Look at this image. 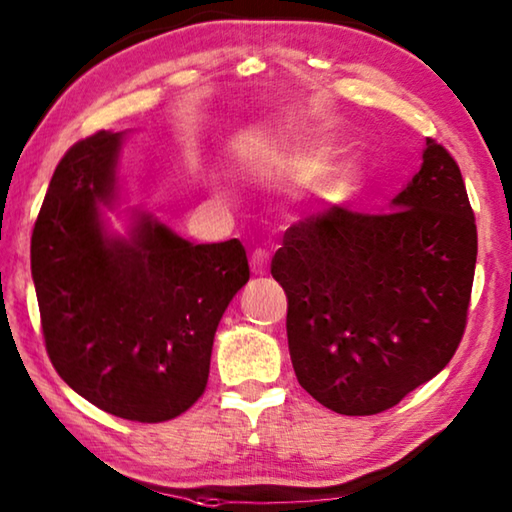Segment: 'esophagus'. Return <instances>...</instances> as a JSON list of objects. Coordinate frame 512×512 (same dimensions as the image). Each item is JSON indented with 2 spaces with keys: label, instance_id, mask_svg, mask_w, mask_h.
<instances>
[{
  "label": "esophagus",
  "instance_id": "obj_1",
  "mask_svg": "<svg viewBox=\"0 0 512 512\" xmlns=\"http://www.w3.org/2000/svg\"><path fill=\"white\" fill-rule=\"evenodd\" d=\"M250 269H253L255 276H264L266 269H269V250L255 248L253 255H250Z\"/></svg>",
  "mask_w": 512,
  "mask_h": 512
}]
</instances>
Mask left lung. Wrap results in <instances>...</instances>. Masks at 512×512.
Masks as SVG:
<instances>
[{"label": "left lung", "instance_id": "1", "mask_svg": "<svg viewBox=\"0 0 512 512\" xmlns=\"http://www.w3.org/2000/svg\"><path fill=\"white\" fill-rule=\"evenodd\" d=\"M476 255L460 165L432 137L393 211L333 207L289 227L271 276L299 384L335 414L372 416L439 375L467 329Z\"/></svg>", "mask_w": 512, "mask_h": 512}]
</instances>
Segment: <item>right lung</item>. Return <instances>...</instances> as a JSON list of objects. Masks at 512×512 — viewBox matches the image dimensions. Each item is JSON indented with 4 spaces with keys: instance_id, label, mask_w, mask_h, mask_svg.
<instances>
[{
    "instance_id": "obj_1",
    "label": "right lung",
    "mask_w": 512,
    "mask_h": 512,
    "mask_svg": "<svg viewBox=\"0 0 512 512\" xmlns=\"http://www.w3.org/2000/svg\"><path fill=\"white\" fill-rule=\"evenodd\" d=\"M124 133L98 131L59 160L32 232V278L59 377L112 416L163 423L207 388L213 335L250 278L241 241L188 243L142 216L101 230Z\"/></svg>"
}]
</instances>
